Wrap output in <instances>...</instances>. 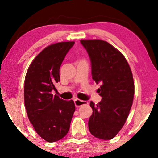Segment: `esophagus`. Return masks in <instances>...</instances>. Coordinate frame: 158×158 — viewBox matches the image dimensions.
<instances>
[{"label":"esophagus","instance_id":"1","mask_svg":"<svg viewBox=\"0 0 158 158\" xmlns=\"http://www.w3.org/2000/svg\"><path fill=\"white\" fill-rule=\"evenodd\" d=\"M74 103H75V106H76V107H79L82 105L86 104V103H87V102H85V101L80 100V99H78V98L74 99Z\"/></svg>","mask_w":158,"mask_h":158}]
</instances>
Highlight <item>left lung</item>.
<instances>
[{
  "label": "left lung",
  "instance_id": "1",
  "mask_svg": "<svg viewBox=\"0 0 158 158\" xmlns=\"http://www.w3.org/2000/svg\"><path fill=\"white\" fill-rule=\"evenodd\" d=\"M91 63L92 78L101 84L97 92L102 97L95 105L88 128L94 137L111 139L126 122L132 105L135 85L132 73L124 55L103 40H81Z\"/></svg>",
  "mask_w": 158,
  "mask_h": 158
}]
</instances>
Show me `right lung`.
<instances>
[{"label": "right lung", "instance_id": "add662e5", "mask_svg": "<svg viewBox=\"0 0 158 158\" xmlns=\"http://www.w3.org/2000/svg\"><path fill=\"white\" fill-rule=\"evenodd\" d=\"M75 42H59L47 47L28 69L24 81V103L29 119L36 133L49 142L65 137L75 110L74 101L57 95L55 85L60 81V68Z\"/></svg>", "mask_w": 158, "mask_h": 158}]
</instances>
